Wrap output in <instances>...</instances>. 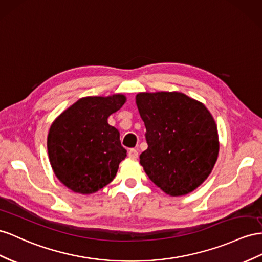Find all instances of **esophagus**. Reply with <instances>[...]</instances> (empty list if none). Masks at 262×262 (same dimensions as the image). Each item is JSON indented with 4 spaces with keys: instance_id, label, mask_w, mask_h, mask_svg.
Returning <instances> with one entry per match:
<instances>
[{
    "instance_id": "34e87169",
    "label": "esophagus",
    "mask_w": 262,
    "mask_h": 262,
    "mask_svg": "<svg viewBox=\"0 0 262 262\" xmlns=\"http://www.w3.org/2000/svg\"><path fill=\"white\" fill-rule=\"evenodd\" d=\"M128 157L132 159H136L138 157V150L136 149H130L128 151Z\"/></svg>"
}]
</instances>
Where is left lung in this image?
Masks as SVG:
<instances>
[{"mask_svg":"<svg viewBox=\"0 0 262 262\" xmlns=\"http://www.w3.org/2000/svg\"><path fill=\"white\" fill-rule=\"evenodd\" d=\"M136 105L148 148L147 176L167 195L185 196L210 175L219 154L217 125L207 107L180 92L138 93Z\"/></svg>","mask_w":262,"mask_h":262,"instance_id":"obj_1","label":"left lung"}]
</instances>
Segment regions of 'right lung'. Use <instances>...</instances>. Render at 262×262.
I'll use <instances>...</instances> for the list:
<instances>
[{
	"instance_id": "obj_1",
	"label": "right lung",
	"mask_w": 262,
	"mask_h": 262,
	"mask_svg": "<svg viewBox=\"0 0 262 262\" xmlns=\"http://www.w3.org/2000/svg\"><path fill=\"white\" fill-rule=\"evenodd\" d=\"M124 94L79 98L54 119L48 152L54 175L76 193L91 195L115 178L126 149L107 122L126 103Z\"/></svg>"
}]
</instances>
